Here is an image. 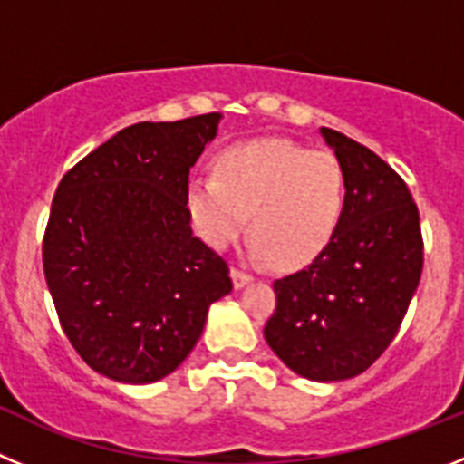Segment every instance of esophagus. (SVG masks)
<instances>
[{"instance_id": "obj_1", "label": "esophagus", "mask_w": 464, "mask_h": 464, "mask_svg": "<svg viewBox=\"0 0 464 464\" xmlns=\"http://www.w3.org/2000/svg\"><path fill=\"white\" fill-rule=\"evenodd\" d=\"M229 276H232V283H235V288H244L246 283H251V274L241 272L239 267H232V272H229Z\"/></svg>"}]
</instances>
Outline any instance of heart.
Instances as JSON below:
<instances>
[{"instance_id":"1","label":"heart","mask_w":464,"mask_h":464,"mask_svg":"<svg viewBox=\"0 0 464 464\" xmlns=\"http://www.w3.org/2000/svg\"><path fill=\"white\" fill-rule=\"evenodd\" d=\"M348 202L343 165L332 153L285 139L237 143L216 160V179L195 176L186 211L213 248H227L246 227L251 253L278 269H297L325 251Z\"/></svg>"}]
</instances>
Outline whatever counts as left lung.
<instances>
[{
    "label": "left lung",
    "mask_w": 464,
    "mask_h": 464,
    "mask_svg": "<svg viewBox=\"0 0 464 464\" xmlns=\"http://www.w3.org/2000/svg\"><path fill=\"white\" fill-rule=\"evenodd\" d=\"M321 134L346 171V211L309 267L274 281L276 311L265 339L295 374L343 381L395 339L423 272V237L400 174L342 132Z\"/></svg>",
    "instance_id": "left-lung-1"
}]
</instances>
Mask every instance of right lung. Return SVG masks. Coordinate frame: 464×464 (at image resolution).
Returning <instances> with one entry per match:
<instances>
[{
    "label": "right lung",
    "mask_w": 464,
    "mask_h": 464,
    "mask_svg": "<svg viewBox=\"0 0 464 464\" xmlns=\"http://www.w3.org/2000/svg\"><path fill=\"white\" fill-rule=\"evenodd\" d=\"M220 118L125 127L57 186L44 274L64 334L106 379H165L232 290L227 262L192 235L186 211L188 176Z\"/></svg>",
    "instance_id": "1"
}]
</instances>
